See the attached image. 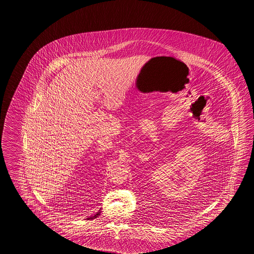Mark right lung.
Returning <instances> with one entry per match:
<instances>
[{
	"label": "right lung",
	"instance_id": "right-lung-1",
	"mask_svg": "<svg viewBox=\"0 0 254 254\" xmlns=\"http://www.w3.org/2000/svg\"><path fill=\"white\" fill-rule=\"evenodd\" d=\"M101 209V208H100ZM100 209L98 210V212H96L94 215L90 216V217H88V218H86L87 220H93V219H96L97 217H99L100 215Z\"/></svg>",
	"mask_w": 254,
	"mask_h": 254
}]
</instances>
